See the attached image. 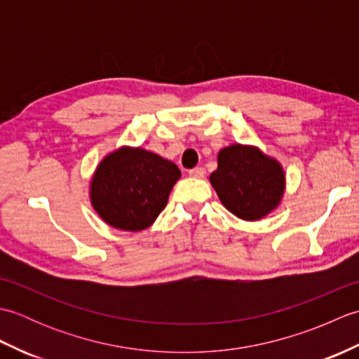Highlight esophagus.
<instances>
[{"label": "esophagus", "mask_w": 359, "mask_h": 359, "mask_svg": "<svg viewBox=\"0 0 359 359\" xmlns=\"http://www.w3.org/2000/svg\"><path fill=\"white\" fill-rule=\"evenodd\" d=\"M203 174H205V170L203 168H193V170H189V175H191V177H194V179H201V177H203Z\"/></svg>", "instance_id": "obj_1"}]
</instances>
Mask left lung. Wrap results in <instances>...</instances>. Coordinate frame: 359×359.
Here are the masks:
<instances>
[{
    "label": "left lung",
    "mask_w": 359,
    "mask_h": 359,
    "mask_svg": "<svg viewBox=\"0 0 359 359\" xmlns=\"http://www.w3.org/2000/svg\"><path fill=\"white\" fill-rule=\"evenodd\" d=\"M210 184L224 207L247 222L276 210L285 193V172L279 160L255 144L233 143L217 154Z\"/></svg>",
    "instance_id": "1"
}]
</instances>
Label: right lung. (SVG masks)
Here are the masks:
<instances>
[{"label":"right lung","mask_w":359,"mask_h":359,"mask_svg":"<svg viewBox=\"0 0 359 359\" xmlns=\"http://www.w3.org/2000/svg\"><path fill=\"white\" fill-rule=\"evenodd\" d=\"M177 165L142 147H120L97 165L89 201L104 224L143 231L156 222L180 179Z\"/></svg>","instance_id":"add662e5"}]
</instances>
